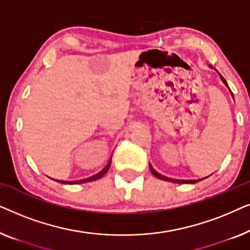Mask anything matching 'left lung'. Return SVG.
I'll use <instances>...</instances> for the list:
<instances>
[{"instance_id":"8db88e82","label":"left lung","mask_w":250,"mask_h":250,"mask_svg":"<svg viewBox=\"0 0 250 250\" xmlns=\"http://www.w3.org/2000/svg\"><path fill=\"white\" fill-rule=\"evenodd\" d=\"M221 78H222V81H223L224 83L227 84V82H225L224 78L222 77V76H221ZM150 170H151V173L153 174V175H155L156 177H158V179H160V180H165V181H170V182H174V183H197V182H199V181H201V180L206 179V177H204V179H199V180H188V181H184V180H174V179H168V177H165V176L160 175V174L157 173L156 170L153 169L151 166H150Z\"/></svg>"}]
</instances>
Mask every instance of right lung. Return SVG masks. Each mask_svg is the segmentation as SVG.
I'll return each mask as SVG.
<instances>
[{
    "mask_svg": "<svg viewBox=\"0 0 250 250\" xmlns=\"http://www.w3.org/2000/svg\"><path fill=\"white\" fill-rule=\"evenodd\" d=\"M110 164H111V159L109 160V163L107 164V166H105L104 168L101 170V172L97 173V174H95V175L91 176V177H87V179H84V180H78V181H69V182H67V181H59V180H57V182H59V183H63V184H80V183H85V182H91V181L98 180V179H100V177L104 176V174L107 173V170L109 169V167H110ZM54 181H56V180H54Z\"/></svg>",
    "mask_w": 250,
    "mask_h": 250,
    "instance_id": "1",
    "label": "right lung"
}]
</instances>
